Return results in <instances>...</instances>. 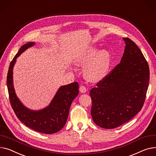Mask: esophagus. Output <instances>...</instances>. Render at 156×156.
<instances>
[{
	"mask_svg": "<svg viewBox=\"0 0 156 156\" xmlns=\"http://www.w3.org/2000/svg\"><path fill=\"white\" fill-rule=\"evenodd\" d=\"M79 90L80 93H84L86 92V87L84 86H80L79 87Z\"/></svg>",
	"mask_w": 156,
	"mask_h": 156,
	"instance_id": "34e87169",
	"label": "esophagus"
}]
</instances>
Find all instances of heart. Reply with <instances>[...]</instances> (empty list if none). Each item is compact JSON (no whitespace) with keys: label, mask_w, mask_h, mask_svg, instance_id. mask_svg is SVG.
<instances>
[{"label":"heart","mask_w":156,"mask_h":156,"mask_svg":"<svg viewBox=\"0 0 156 156\" xmlns=\"http://www.w3.org/2000/svg\"><path fill=\"white\" fill-rule=\"evenodd\" d=\"M96 48H90L81 58L79 64L86 66L85 76L92 82H98L107 75L110 66V55L105 50L98 51Z\"/></svg>","instance_id":"obj_1"}]
</instances>
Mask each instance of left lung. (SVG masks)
Returning a JSON list of instances; mask_svg holds the SVG:
<instances>
[{
	"label": "left lung",
	"instance_id": "obj_1",
	"mask_svg": "<svg viewBox=\"0 0 156 156\" xmlns=\"http://www.w3.org/2000/svg\"><path fill=\"white\" fill-rule=\"evenodd\" d=\"M121 62L90 90L94 122L112 129L130 120L143 107L149 84L148 63L132 40L123 38Z\"/></svg>",
	"mask_w": 156,
	"mask_h": 156
}]
</instances>
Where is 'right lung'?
I'll return each mask as SVG.
<instances>
[{
	"instance_id": "obj_1",
	"label": "right lung",
	"mask_w": 156,
	"mask_h": 156,
	"mask_svg": "<svg viewBox=\"0 0 156 156\" xmlns=\"http://www.w3.org/2000/svg\"><path fill=\"white\" fill-rule=\"evenodd\" d=\"M34 43H27L20 48L11 61L7 76V84L11 105L19 120L32 130L52 134L60 131L66 125L70 105L79 94L77 82L59 88L50 105L40 111H32L24 107L17 98L12 83V69L17 57Z\"/></svg>"
}]
</instances>
